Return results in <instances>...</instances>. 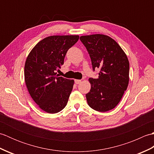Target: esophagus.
<instances>
[{"mask_svg": "<svg viewBox=\"0 0 154 154\" xmlns=\"http://www.w3.org/2000/svg\"><path fill=\"white\" fill-rule=\"evenodd\" d=\"M81 82V80L79 79H75V83L76 84H79Z\"/></svg>", "mask_w": 154, "mask_h": 154, "instance_id": "esophagus-1", "label": "esophagus"}]
</instances>
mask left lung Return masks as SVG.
<instances>
[{
    "instance_id": "left-lung-1",
    "label": "left lung",
    "mask_w": 154,
    "mask_h": 154,
    "mask_svg": "<svg viewBox=\"0 0 154 154\" xmlns=\"http://www.w3.org/2000/svg\"><path fill=\"white\" fill-rule=\"evenodd\" d=\"M91 60L93 70L99 69L97 79L91 77L88 104L99 112L113 109L120 101L129 81V61L120 45L103 34L80 37Z\"/></svg>"
}]
</instances>
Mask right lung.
Instances as JSON below:
<instances>
[{"instance_id": "obj_1", "label": "right lung", "mask_w": 154, "mask_h": 154, "mask_svg": "<svg viewBox=\"0 0 154 154\" xmlns=\"http://www.w3.org/2000/svg\"><path fill=\"white\" fill-rule=\"evenodd\" d=\"M79 35H52L35 45L24 66V79L34 102L46 112L54 114L66 106L74 81L59 77L56 71L64 63L68 50Z\"/></svg>"}]
</instances>
